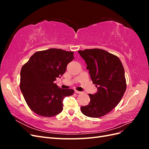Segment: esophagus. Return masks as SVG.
<instances>
[{"mask_svg":"<svg viewBox=\"0 0 149 149\" xmlns=\"http://www.w3.org/2000/svg\"><path fill=\"white\" fill-rule=\"evenodd\" d=\"M74 92H75V93H76V94H81V92L79 91H77V90H75Z\"/></svg>","mask_w":149,"mask_h":149,"instance_id":"1","label":"esophagus"}]
</instances>
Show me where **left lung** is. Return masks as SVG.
Instances as JSON below:
<instances>
[{"label":"left lung","mask_w":149,"mask_h":149,"mask_svg":"<svg viewBox=\"0 0 149 149\" xmlns=\"http://www.w3.org/2000/svg\"><path fill=\"white\" fill-rule=\"evenodd\" d=\"M78 53L87 70L96 93L89 94L88 105L81 107L82 113L90 118H100L118 104L126 89L125 71L119 58L101 49H86Z\"/></svg>","instance_id":"1"}]
</instances>
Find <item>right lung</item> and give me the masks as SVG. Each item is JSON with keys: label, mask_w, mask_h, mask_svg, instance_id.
<instances>
[{"label": "right lung", "mask_w": 149, "mask_h": 149, "mask_svg": "<svg viewBox=\"0 0 149 149\" xmlns=\"http://www.w3.org/2000/svg\"><path fill=\"white\" fill-rule=\"evenodd\" d=\"M73 52L50 48L37 52L22 66L20 90L30 109L43 117H53L63 110V100L74 90L61 89L54 83L65 73L74 59Z\"/></svg>", "instance_id": "1"}]
</instances>
